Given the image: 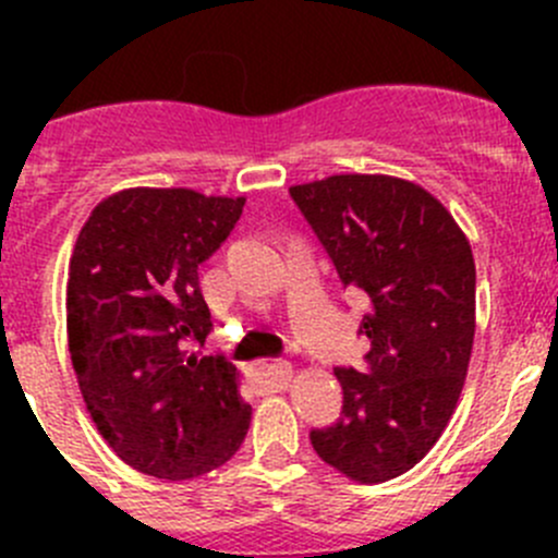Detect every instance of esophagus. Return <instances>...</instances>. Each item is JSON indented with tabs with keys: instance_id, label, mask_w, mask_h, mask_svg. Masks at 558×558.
<instances>
[{
	"instance_id": "obj_1",
	"label": "esophagus",
	"mask_w": 558,
	"mask_h": 558,
	"mask_svg": "<svg viewBox=\"0 0 558 558\" xmlns=\"http://www.w3.org/2000/svg\"><path fill=\"white\" fill-rule=\"evenodd\" d=\"M291 378H294V369H291L289 362L258 364V367L253 369V384L267 393L283 391V388L291 384Z\"/></svg>"
}]
</instances>
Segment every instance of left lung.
Returning <instances> with one entry per match:
<instances>
[{"label": "left lung", "instance_id": "obj_1", "mask_svg": "<svg viewBox=\"0 0 558 558\" xmlns=\"http://www.w3.org/2000/svg\"><path fill=\"white\" fill-rule=\"evenodd\" d=\"M348 291L367 302V373L337 367L342 413L315 453L356 483L413 470L451 421L475 340V258L437 196L391 174L291 185Z\"/></svg>", "mask_w": 558, "mask_h": 558}]
</instances>
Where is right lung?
I'll list each match as a JSON object with an SVG mask.
<instances>
[{"label": "right lung", "instance_id": "1", "mask_svg": "<svg viewBox=\"0 0 558 558\" xmlns=\"http://www.w3.org/2000/svg\"><path fill=\"white\" fill-rule=\"evenodd\" d=\"M245 196L123 189L92 210L66 278V337L83 402L121 461L191 481L243 446L251 404L213 329L199 264L243 216Z\"/></svg>", "mask_w": 558, "mask_h": 558}]
</instances>
